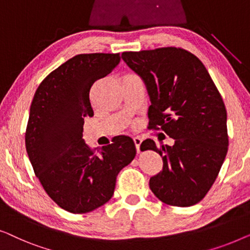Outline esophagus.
I'll list each match as a JSON object with an SVG mask.
<instances>
[{
	"label": "esophagus",
	"mask_w": 250,
	"mask_h": 250,
	"mask_svg": "<svg viewBox=\"0 0 250 250\" xmlns=\"http://www.w3.org/2000/svg\"><path fill=\"white\" fill-rule=\"evenodd\" d=\"M142 138H139V137H135V138H133V143H135V145H136V150H137V153H140V145H142Z\"/></svg>",
	"instance_id": "1"
}]
</instances>
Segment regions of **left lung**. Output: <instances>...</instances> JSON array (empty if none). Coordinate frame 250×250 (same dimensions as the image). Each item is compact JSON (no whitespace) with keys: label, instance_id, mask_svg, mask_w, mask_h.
I'll list each match as a JSON object with an SVG mask.
<instances>
[{"label":"left lung","instance_id":"1","mask_svg":"<svg viewBox=\"0 0 250 250\" xmlns=\"http://www.w3.org/2000/svg\"><path fill=\"white\" fill-rule=\"evenodd\" d=\"M122 59L142 77L150 98L149 128L163 130L173 146L144 140L163 160L149 188L161 202L188 207L212 187L226 159L229 137L227 110L203 62L180 47L124 52Z\"/></svg>","mask_w":250,"mask_h":250}]
</instances>
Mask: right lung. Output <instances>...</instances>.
Here are the masks:
<instances>
[{"label":"right lung","mask_w":250,"mask_h":250,"mask_svg":"<svg viewBox=\"0 0 250 250\" xmlns=\"http://www.w3.org/2000/svg\"><path fill=\"white\" fill-rule=\"evenodd\" d=\"M120 62V54H78L52 71L30 105L28 157L44 190L61 208L83 214L112 198L117 175L135 159L128 136L91 149L83 139V120L93 117L89 91Z\"/></svg>","instance_id":"add662e5"}]
</instances>
